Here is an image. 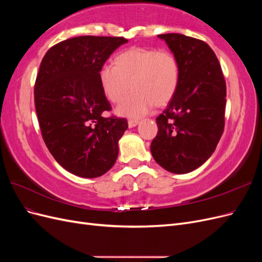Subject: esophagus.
<instances>
[{"mask_svg":"<svg viewBox=\"0 0 262 262\" xmlns=\"http://www.w3.org/2000/svg\"><path fill=\"white\" fill-rule=\"evenodd\" d=\"M138 123H139V120H137V119H129L128 120L129 128H133V126H136Z\"/></svg>","mask_w":262,"mask_h":262,"instance_id":"34e87169","label":"esophagus"}]
</instances>
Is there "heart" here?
Here are the masks:
<instances>
[{
    "instance_id": "obj_1",
    "label": "heart",
    "mask_w": 262,
    "mask_h": 262,
    "mask_svg": "<svg viewBox=\"0 0 262 262\" xmlns=\"http://www.w3.org/2000/svg\"><path fill=\"white\" fill-rule=\"evenodd\" d=\"M114 66H102L98 80L106 97L119 104L131 87L132 93L119 106L124 116L145 115L153 105H167L179 85L180 67L176 55L168 50L134 47L118 53Z\"/></svg>"
}]
</instances>
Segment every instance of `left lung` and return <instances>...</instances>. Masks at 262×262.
<instances>
[{
	"mask_svg": "<svg viewBox=\"0 0 262 262\" xmlns=\"http://www.w3.org/2000/svg\"><path fill=\"white\" fill-rule=\"evenodd\" d=\"M180 67L175 96L156 118L154 160L173 173L192 171L213 154L225 125L226 83L210 46L181 34H163Z\"/></svg>",
	"mask_w": 262,
	"mask_h": 262,
	"instance_id": "1",
	"label": "left lung"
}]
</instances>
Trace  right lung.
Listing matches in <instances>:
<instances>
[{
	"label": "right lung",
	"instance_id": "right-lung-1",
	"mask_svg": "<svg viewBox=\"0 0 262 262\" xmlns=\"http://www.w3.org/2000/svg\"><path fill=\"white\" fill-rule=\"evenodd\" d=\"M123 37L81 36L47 51L35 83L41 136L63 168L83 178L104 175L116 163L125 118L105 117L112 105L98 72Z\"/></svg>",
	"mask_w": 262,
	"mask_h": 262
}]
</instances>
